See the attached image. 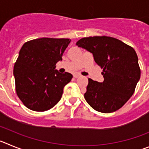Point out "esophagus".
<instances>
[{"instance_id": "34e87169", "label": "esophagus", "mask_w": 149, "mask_h": 149, "mask_svg": "<svg viewBox=\"0 0 149 149\" xmlns=\"http://www.w3.org/2000/svg\"><path fill=\"white\" fill-rule=\"evenodd\" d=\"M80 76H81V75L79 74V73H76V74H73V77H74V78H78V77H79Z\"/></svg>"}]
</instances>
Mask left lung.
<instances>
[{"label": "left lung", "mask_w": 149, "mask_h": 149, "mask_svg": "<svg viewBox=\"0 0 149 149\" xmlns=\"http://www.w3.org/2000/svg\"><path fill=\"white\" fill-rule=\"evenodd\" d=\"M76 45L93 53L96 63L102 69V82L88 79L84 95L87 102L102 113L120 109L134 93L140 78L134 49L120 40L105 36L82 38Z\"/></svg>", "instance_id": "8db88e82"}]
</instances>
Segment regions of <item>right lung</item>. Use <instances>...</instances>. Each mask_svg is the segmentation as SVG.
Listing matches in <instances>:
<instances>
[{"label": "right lung", "instance_id": "add662e5", "mask_svg": "<svg viewBox=\"0 0 149 149\" xmlns=\"http://www.w3.org/2000/svg\"><path fill=\"white\" fill-rule=\"evenodd\" d=\"M70 42L69 38H41L22 46L13 74L16 93L27 108L47 111L61 100L64 87L73 76L58 73L55 68Z\"/></svg>", "mask_w": 149, "mask_h": 149}]
</instances>
